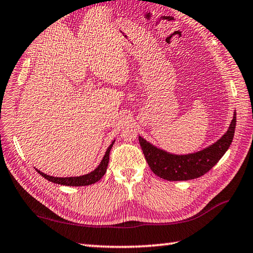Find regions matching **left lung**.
Returning a JSON list of instances; mask_svg holds the SVG:
<instances>
[{
    "label": "left lung",
    "mask_w": 253,
    "mask_h": 253,
    "mask_svg": "<svg viewBox=\"0 0 253 253\" xmlns=\"http://www.w3.org/2000/svg\"><path fill=\"white\" fill-rule=\"evenodd\" d=\"M237 114L222 137L201 151L188 154H173L147 142L138 136L140 147L153 173L168 181H188L208 173L228 151L232 143Z\"/></svg>",
    "instance_id": "left-lung-1"
}]
</instances>
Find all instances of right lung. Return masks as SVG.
Listing matches in <instances>:
<instances>
[{"label": "right lung", "mask_w": 253, "mask_h": 253, "mask_svg": "<svg viewBox=\"0 0 253 253\" xmlns=\"http://www.w3.org/2000/svg\"><path fill=\"white\" fill-rule=\"evenodd\" d=\"M115 144V139L111 142L109 145V147L107 148V151L105 153L104 157H102L101 162L99 163V165L97 168L91 170L90 173L84 174V175H80V176H71V177H55V176H51V175H46L44 173H42L41 170L37 169V172L40 175H42L44 178L48 179V181L55 183V184H60V185H66V186H85V185H90V184L96 183L98 181H100V178L104 176L107 168H108V162H109V153L110 149L113 147V145Z\"/></svg>", "instance_id": "right-lung-1"}]
</instances>
